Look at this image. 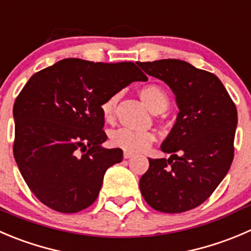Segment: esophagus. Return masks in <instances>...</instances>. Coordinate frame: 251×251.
I'll return each mask as SVG.
<instances>
[{
	"label": "esophagus",
	"instance_id": "1",
	"mask_svg": "<svg viewBox=\"0 0 251 251\" xmlns=\"http://www.w3.org/2000/svg\"><path fill=\"white\" fill-rule=\"evenodd\" d=\"M132 157H133L132 153H130V152H124V158H125V159H130V158H132Z\"/></svg>",
	"mask_w": 251,
	"mask_h": 251
}]
</instances>
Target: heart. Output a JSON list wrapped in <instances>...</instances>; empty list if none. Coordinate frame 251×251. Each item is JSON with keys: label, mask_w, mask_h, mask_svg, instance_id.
I'll list each match as a JSON object with an SVG mask.
<instances>
[{"label": "heart", "mask_w": 251, "mask_h": 251, "mask_svg": "<svg viewBox=\"0 0 251 251\" xmlns=\"http://www.w3.org/2000/svg\"><path fill=\"white\" fill-rule=\"evenodd\" d=\"M140 98L146 104L148 109L153 114H159L167 110L169 106V98L162 87L157 84H148L142 87L138 92ZM119 96H111L101 104L100 110L105 121H111L115 114L116 103ZM155 136L152 132H137V131L128 130V128H118L110 133V142L114 147L124 150L125 152L140 153L150 148V146L154 142Z\"/></svg>", "instance_id": "heart-1"}]
</instances>
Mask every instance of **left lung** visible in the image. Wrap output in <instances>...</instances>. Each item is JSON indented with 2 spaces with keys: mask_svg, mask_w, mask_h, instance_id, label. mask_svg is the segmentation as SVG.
Returning <instances> with one entry per match:
<instances>
[{
  "mask_svg": "<svg viewBox=\"0 0 251 251\" xmlns=\"http://www.w3.org/2000/svg\"><path fill=\"white\" fill-rule=\"evenodd\" d=\"M169 86L179 113L160 150L168 159H148L141 176L146 202L165 213L193 210L225 179L234 155L237 108L217 76L176 58L138 62Z\"/></svg>",
  "mask_w": 251,
  "mask_h": 251,
  "instance_id": "8db88e82",
  "label": "left lung"
}]
</instances>
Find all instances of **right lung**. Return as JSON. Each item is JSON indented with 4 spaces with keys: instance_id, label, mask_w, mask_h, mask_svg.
<instances>
[{
    "instance_id": "add662e5",
    "label": "right lung",
    "mask_w": 251,
    "mask_h": 251,
    "mask_svg": "<svg viewBox=\"0 0 251 251\" xmlns=\"http://www.w3.org/2000/svg\"><path fill=\"white\" fill-rule=\"evenodd\" d=\"M147 77L133 62L57 61L29 78L13 106V154L34 195L62 213L97 200L106 169L123 160L104 148L100 106L109 97Z\"/></svg>"
}]
</instances>
